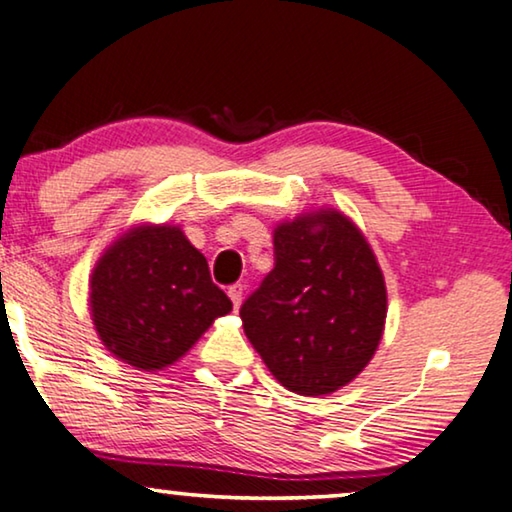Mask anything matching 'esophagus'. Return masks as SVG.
I'll use <instances>...</instances> for the list:
<instances>
[{"label":"esophagus","mask_w":512,"mask_h":512,"mask_svg":"<svg viewBox=\"0 0 512 512\" xmlns=\"http://www.w3.org/2000/svg\"><path fill=\"white\" fill-rule=\"evenodd\" d=\"M227 294H229V299H232L234 308H239V306H241V301H243V285H241V283H234V285H229Z\"/></svg>","instance_id":"34e87169"}]
</instances>
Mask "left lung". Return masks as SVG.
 <instances>
[{
	"instance_id": "1",
	"label": "left lung",
	"mask_w": 512,
	"mask_h": 512,
	"mask_svg": "<svg viewBox=\"0 0 512 512\" xmlns=\"http://www.w3.org/2000/svg\"><path fill=\"white\" fill-rule=\"evenodd\" d=\"M387 315L383 271L362 232L338 211L283 222L273 269L243 301V331L287 390L320 397L371 362Z\"/></svg>"
}]
</instances>
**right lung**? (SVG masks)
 Segmentation results:
<instances>
[{"label": "right lung", "instance_id": "1", "mask_svg": "<svg viewBox=\"0 0 512 512\" xmlns=\"http://www.w3.org/2000/svg\"><path fill=\"white\" fill-rule=\"evenodd\" d=\"M90 306L102 343L143 371L174 364L232 301L178 227H136L99 259Z\"/></svg>", "mask_w": 512, "mask_h": 512}]
</instances>
